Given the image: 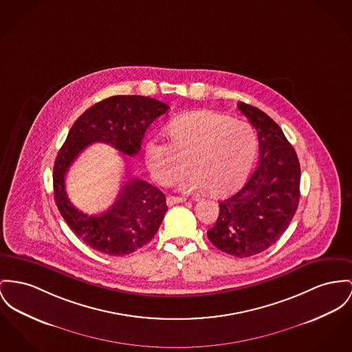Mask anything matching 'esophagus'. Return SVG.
<instances>
[{
	"label": "esophagus",
	"mask_w": 352,
	"mask_h": 352,
	"mask_svg": "<svg viewBox=\"0 0 352 352\" xmlns=\"http://www.w3.org/2000/svg\"><path fill=\"white\" fill-rule=\"evenodd\" d=\"M183 201H186V199H183V197H177V196H168L166 197V206H169V207H172L175 204H179V203H183Z\"/></svg>",
	"instance_id": "34e87169"
}]
</instances>
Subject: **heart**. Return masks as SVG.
<instances>
[{"mask_svg": "<svg viewBox=\"0 0 352 352\" xmlns=\"http://www.w3.org/2000/svg\"><path fill=\"white\" fill-rule=\"evenodd\" d=\"M165 132L169 144L152 139L144 149L145 164L162 186H170L188 162L192 172L179 183L183 192L208 189L213 196H224L247 180L256 162L254 129L213 111L175 118Z\"/></svg>", "mask_w": 352, "mask_h": 352, "instance_id": "heart-1", "label": "heart"}]
</instances>
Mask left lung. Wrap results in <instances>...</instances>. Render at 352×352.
I'll return each mask as SVG.
<instances>
[{
    "instance_id": "obj_1",
    "label": "left lung",
    "mask_w": 352,
    "mask_h": 352,
    "mask_svg": "<svg viewBox=\"0 0 352 352\" xmlns=\"http://www.w3.org/2000/svg\"><path fill=\"white\" fill-rule=\"evenodd\" d=\"M237 108L258 132V165L243 188L219 203L207 236L220 251L248 258L270 248L288 228L300 199V165L272 118L245 102Z\"/></svg>"
}]
</instances>
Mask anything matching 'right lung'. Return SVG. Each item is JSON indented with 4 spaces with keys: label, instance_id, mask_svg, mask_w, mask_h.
<instances>
[{
    "label": "right lung",
    "instance_id": "1",
    "mask_svg": "<svg viewBox=\"0 0 352 352\" xmlns=\"http://www.w3.org/2000/svg\"><path fill=\"white\" fill-rule=\"evenodd\" d=\"M168 108L164 102L145 96L105 98L76 120L56 157L53 190L57 208L72 231L98 252L121 256L149 243L168 210L165 195L126 170V182L112 207L101 214L89 216L72 204L65 190L67 172L77 156L94 142L109 144L125 156L138 155L145 131Z\"/></svg>",
    "mask_w": 352,
    "mask_h": 352
}]
</instances>
